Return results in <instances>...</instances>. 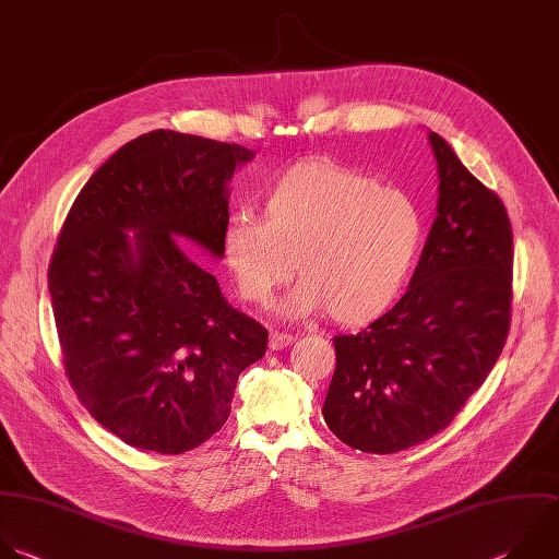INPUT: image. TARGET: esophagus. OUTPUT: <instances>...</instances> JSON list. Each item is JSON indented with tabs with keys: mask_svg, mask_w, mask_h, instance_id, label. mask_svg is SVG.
I'll return each mask as SVG.
<instances>
[{
	"mask_svg": "<svg viewBox=\"0 0 559 559\" xmlns=\"http://www.w3.org/2000/svg\"><path fill=\"white\" fill-rule=\"evenodd\" d=\"M292 342H294V335H289V333H281V331H272V333H270V348H272V350H283V348H287Z\"/></svg>",
	"mask_w": 559,
	"mask_h": 559,
	"instance_id": "esophagus-1",
	"label": "esophagus"
}]
</instances>
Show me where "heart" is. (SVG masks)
I'll list each match as a JSON object with an SVG mask.
<instances>
[{
	"instance_id": "b5f03b06",
	"label": "heart",
	"mask_w": 559,
	"mask_h": 559,
	"mask_svg": "<svg viewBox=\"0 0 559 559\" xmlns=\"http://www.w3.org/2000/svg\"><path fill=\"white\" fill-rule=\"evenodd\" d=\"M263 219L237 211L222 233V257L237 294L265 305L294 276L285 318L326 313L357 326L400 298L419 254L421 215L393 186L353 166L307 157L272 175Z\"/></svg>"
}]
</instances>
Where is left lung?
Segmentation results:
<instances>
[{"mask_svg": "<svg viewBox=\"0 0 559 559\" xmlns=\"http://www.w3.org/2000/svg\"><path fill=\"white\" fill-rule=\"evenodd\" d=\"M439 202L402 300L355 335H335L322 406L348 448L395 454L448 428L483 386L511 324L513 235L500 198L435 131Z\"/></svg>", "mask_w": 559, "mask_h": 559, "instance_id": "obj_1", "label": "left lung"}]
</instances>
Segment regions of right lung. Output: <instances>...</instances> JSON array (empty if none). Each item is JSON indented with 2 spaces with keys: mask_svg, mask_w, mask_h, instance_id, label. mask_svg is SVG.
Here are the masks:
<instances>
[{
  "mask_svg": "<svg viewBox=\"0 0 559 559\" xmlns=\"http://www.w3.org/2000/svg\"><path fill=\"white\" fill-rule=\"evenodd\" d=\"M252 157L241 144L142 133L90 177L63 222L48 287L66 376L127 445H202L230 417L241 370L265 355L267 331L192 259H222L228 181Z\"/></svg>",
  "mask_w": 559,
  "mask_h": 559,
  "instance_id": "obj_1",
  "label": "right lung"
}]
</instances>
